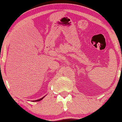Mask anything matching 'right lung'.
Returning a JSON list of instances; mask_svg holds the SVG:
<instances>
[{"instance_id":"obj_1","label":"right lung","mask_w":122,"mask_h":122,"mask_svg":"<svg viewBox=\"0 0 122 122\" xmlns=\"http://www.w3.org/2000/svg\"><path fill=\"white\" fill-rule=\"evenodd\" d=\"M44 98V97H42V98H41V99H37V100H35V101H32V102H38V101H41V100H42V99H43V98Z\"/></svg>"}]
</instances>
